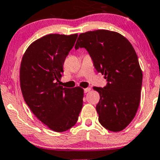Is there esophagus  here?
<instances>
[{"label": "esophagus", "instance_id": "obj_1", "mask_svg": "<svg viewBox=\"0 0 160 160\" xmlns=\"http://www.w3.org/2000/svg\"><path fill=\"white\" fill-rule=\"evenodd\" d=\"M90 90V88H85V89H83V92H84L85 93H88V92H89Z\"/></svg>", "mask_w": 160, "mask_h": 160}]
</instances>
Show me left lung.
Listing matches in <instances>:
<instances>
[{
	"mask_svg": "<svg viewBox=\"0 0 160 160\" xmlns=\"http://www.w3.org/2000/svg\"><path fill=\"white\" fill-rule=\"evenodd\" d=\"M79 48L88 52L108 81L103 88L93 87L100 94L99 122L111 132L123 130L133 120L141 98L142 72L133 46L118 32L96 30L79 35L75 49Z\"/></svg>",
	"mask_w": 160,
	"mask_h": 160,
	"instance_id": "obj_1",
	"label": "left lung"
}]
</instances>
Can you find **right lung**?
<instances>
[{
  "mask_svg": "<svg viewBox=\"0 0 160 160\" xmlns=\"http://www.w3.org/2000/svg\"><path fill=\"white\" fill-rule=\"evenodd\" d=\"M77 36L50 34L42 37L28 46L21 63L20 85L25 101L43 124L57 132L72 128L83 107L82 88H62L58 83Z\"/></svg>",
  "mask_w": 160,
  "mask_h": 160,
  "instance_id": "1",
  "label": "right lung"
}]
</instances>
